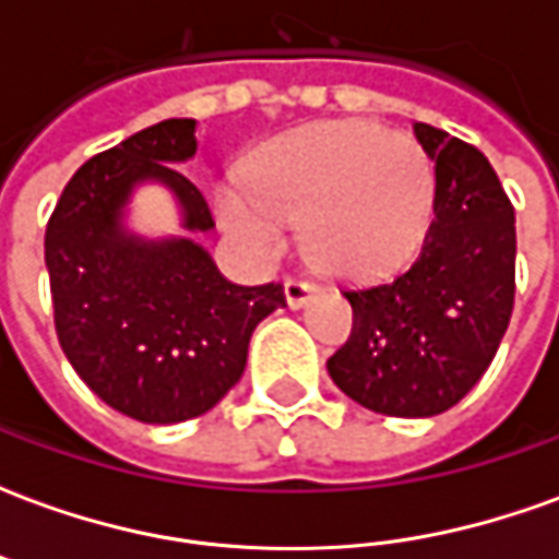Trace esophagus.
I'll list each match as a JSON object with an SVG mask.
<instances>
[{
    "mask_svg": "<svg viewBox=\"0 0 559 559\" xmlns=\"http://www.w3.org/2000/svg\"><path fill=\"white\" fill-rule=\"evenodd\" d=\"M317 293V284L311 281H302V278H287L284 281V299L290 308H302L308 305V299Z\"/></svg>",
    "mask_w": 559,
    "mask_h": 559,
    "instance_id": "34e87169",
    "label": "esophagus"
}]
</instances>
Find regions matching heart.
<instances>
[{"mask_svg":"<svg viewBox=\"0 0 559 559\" xmlns=\"http://www.w3.org/2000/svg\"><path fill=\"white\" fill-rule=\"evenodd\" d=\"M433 173L419 143L374 122H323L272 140L218 191V218L254 257L302 224L317 269L365 278L411 254L431 212Z\"/></svg>","mask_w":559,"mask_h":559,"instance_id":"heart-1","label":"heart"}]
</instances>
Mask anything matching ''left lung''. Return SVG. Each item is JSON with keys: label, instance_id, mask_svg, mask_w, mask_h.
Listing matches in <instances>:
<instances>
[{"label": "left lung", "instance_id": "left-lung-1", "mask_svg": "<svg viewBox=\"0 0 559 559\" xmlns=\"http://www.w3.org/2000/svg\"><path fill=\"white\" fill-rule=\"evenodd\" d=\"M433 221L395 278L350 287L353 332L329 359L335 386L368 411L421 419L455 407L488 371L515 305V209L479 148L425 122Z\"/></svg>", "mask_w": 559, "mask_h": 559}]
</instances>
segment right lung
Returning a JSON list of instances; mask_svg holds the SVG:
<instances>
[{"label": "right lung", "mask_w": 559, "mask_h": 559, "mask_svg": "<svg viewBox=\"0 0 559 559\" xmlns=\"http://www.w3.org/2000/svg\"><path fill=\"white\" fill-rule=\"evenodd\" d=\"M194 119H164L80 167L44 236L53 323L68 362L98 399L148 425L212 411L248 362L257 323L284 308L281 284L242 287L194 239H140L122 209L140 182L167 185L182 227H215L173 164L197 152Z\"/></svg>", "instance_id": "obj_1"}]
</instances>
